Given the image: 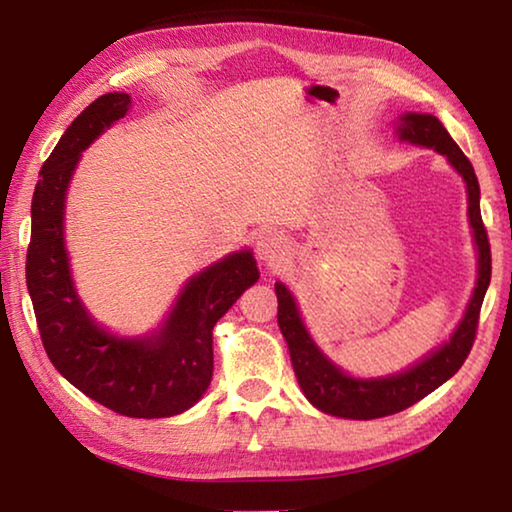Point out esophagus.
Masks as SVG:
<instances>
[{
	"label": "esophagus",
	"instance_id": "esophagus-1",
	"mask_svg": "<svg viewBox=\"0 0 512 512\" xmlns=\"http://www.w3.org/2000/svg\"><path fill=\"white\" fill-rule=\"evenodd\" d=\"M255 250H257V257L262 259V262L277 264V262H282L284 255L289 253V239L280 230H264V232H259Z\"/></svg>",
	"mask_w": 512,
	"mask_h": 512
}]
</instances>
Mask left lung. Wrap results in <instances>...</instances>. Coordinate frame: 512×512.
<instances>
[{
  "mask_svg": "<svg viewBox=\"0 0 512 512\" xmlns=\"http://www.w3.org/2000/svg\"><path fill=\"white\" fill-rule=\"evenodd\" d=\"M395 135L400 142H409L445 155L449 167L463 178L467 192V221L472 228L476 246V282L465 314L458 320L454 332L436 350L424 354L420 361L393 375L354 377L334 363L311 339L302 320L300 307L284 282H275L277 293V325L291 354V366L296 372L300 391L318 411L345 420H375L384 415L409 409L422 397H427L449 377H454L472 350L476 323L483 305V296L490 284V244L481 221V189L470 160L465 158L452 135L445 131L438 117L427 112H404L395 121Z\"/></svg>",
  "mask_w": 512,
  "mask_h": 512,
  "instance_id": "8db88e82",
  "label": "left lung"
}]
</instances>
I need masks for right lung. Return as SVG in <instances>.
<instances>
[{"mask_svg": "<svg viewBox=\"0 0 512 512\" xmlns=\"http://www.w3.org/2000/svg\"><path fill=\"white\" fill-rule=\"evenodd\" d=\"M126 92H108L72 121L40 169L31 203L27 287L47 357L90 400L128 418H171L201 400L212 381V329L259 280L253 250L241 248L183 284L162 323L146 334L101 325L76 291L65 244L67 192L81 153L126 117Z\"/></svg>", "mask_w": 512, "mask_h": 512, "instance_id": "1", "label": "right lung"}]
</instances>
